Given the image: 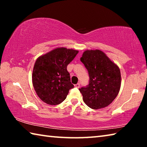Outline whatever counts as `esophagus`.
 Masks as SVG:
<instances>
[{
    "label": "esophagus",
    "instance_id": "obj_1",
    "mask_svg": "<svg viewBox=\"0 0 147 147\" xmlns=\"http://www.w3.org/2000/svg\"><path fill=\"white\" fill-rule=\"evenodd\" d=\"M80 86V85L79 83L76 84H75V85H74V87H75V88H79Z\"/></svg>",
    "mask_w": 147,
    "mask_h": 147
}]
</instances>
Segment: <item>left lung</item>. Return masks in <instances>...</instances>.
Wrapping results in <instances>:
<instances>
[{
    "label": "left lung",
    "mask_w": 147,
    "mask_h": 147,
    "mask_svg": "<svg viewBox=\"0 0 147 147\" xmlns=\"http://www.w3.org/2000/svg\"><path fill=\"white\" fill-rule=\"evenodd\" d=\"M80 61L88 70L89 76L88 85L79 89L84 102L94 109L108 106L120 90V69L99 50L86 51Z\"/></svg>",
    "instance_id": "1"
}]
</instances>
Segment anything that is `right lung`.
<instances>
[{"label":"right lung","mask_w":147,"mask_h":147,"mask_svg":"<svg viewBox=\"0 0 147 147\" xmlns=\"http://www.w3.org/2000/svg\"><path fill=\"white\" fill-rule=\"evenodd\" d=\"M78 51L57 48L39 57L34 64L32 83L41 100L50 105L61 103L74 85L67 67Z\"/></svg>","instance_id":"add662e5"}]
</instances>
